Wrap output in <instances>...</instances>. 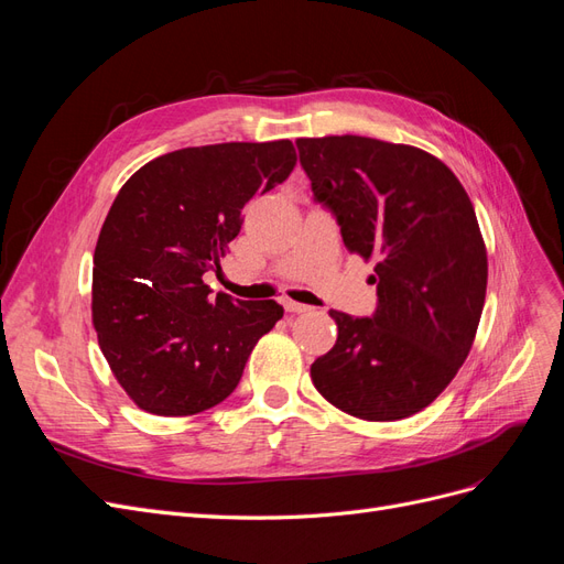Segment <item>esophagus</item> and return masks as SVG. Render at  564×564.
Here are the masks:
<instances>
[{"label": "esophagus", "instance_id": "1", "mask_svg": "<svg viewBox=\"0 0 564 564\" xmlns=\"http://www.w3.org/2000/svg\"><path fill=\"white\" fill-rule=\"evenodd\" d=\"M284 308H286V313H294V315H303V313H311L313 308L311 305H305V303H296V301H284Z\"/></svg>", "mask_w": 564, "mask_h": 564}]
</instances>
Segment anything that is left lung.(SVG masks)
I'll list each match as a JSON object with an SVG mask.
<instances>
[{
  "instance_id": "8db88e82",
  "label": "left lung",
  "mask_w": 564,
  "mask_h": 564,
  "mask_svg": "<svg viewBox=\"0 0 564 564\" xmlns=\"http://www.w3.org/2000/svg\"><path fill=\"white\" fill-rule=\"evenodd\" d=\"M296 145L346 249L377 259V313L329 311L338 336L313 362V383L350 416H412L452 383L480 324L487 249L473 202L445 162L414 145L350 133Z\"/></svg>"
}]
</instances>
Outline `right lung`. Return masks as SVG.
<instances>
[{
	"instance_id": "1",
	"label": "right lung",
	"mask_w": 564,
	"mask_h": 564,
	"mask_svg": "<svg viewBox=\"0 0 564 564\" xmlns=\"http://www.w3.org/2000/svg\"><path fill=\"white\" fill-rule=\"evenodd\" d=\"M296 166L292 141L183 148L143 164L115 197L94 251L91 319L117 383L143 412L191 416L224 402L275 301L204 284L256 195Z\"/></svg>"
}]
</instances>
